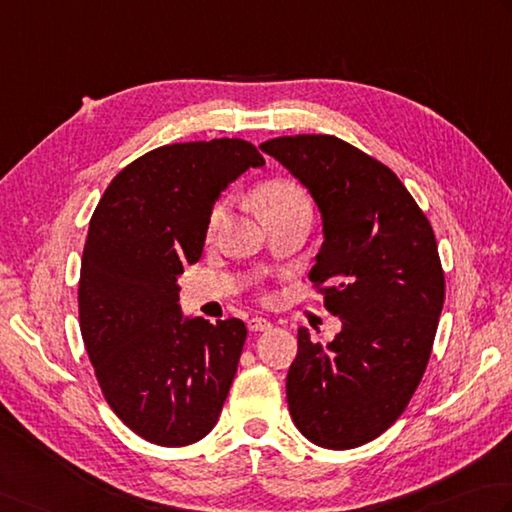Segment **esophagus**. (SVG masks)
Returning <instances> with one entry per match:
<instances>
[{"label": "esophagus", "instance_id": "obj_1", "mask_svg": "<svg viewBox=\"0 0 512 512\" xmlns=\"http://www.w3.org/2000/svg\"><path fill=\"white\" fill-rule=\"evenodd\" d=\"M248 328L253 330V333H264V330L273 328V324H270L268 319H264V317H250L248 319Z\"/></svg>", "mask_w": 512, "mask_h": 512}]
</instances>
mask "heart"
Wrapping results in <instances>:
<instances>
[{"label": "heart", "mask_w": 512, "mask_h": 512, "mask_svg": "<svg viewBox=\"0 0 512 512\" xmlns=\"http://www.w3.org/2000/svg\"><path fill=\"white\" fill-rule=\"evenodd\" d=\"M259 202H262L264 210H270V208H282L288 204L306 202V195L302 188L293 182H288V179H275V182H270L262 188V193H259ZM226 210H228V202H219L213 208V213H210V217H208V233L210 235H213L215 230L222 226Z\"/></svg>", "instance_id": "heart-1"}]
</instances>
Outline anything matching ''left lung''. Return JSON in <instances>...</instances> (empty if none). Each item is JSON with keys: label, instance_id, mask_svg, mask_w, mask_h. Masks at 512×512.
<instances>
[{"label": "left lung", "instance_id": "obj_1", "mask_svg": "<svg viewBox=\"0 0 512 512\" xmlns=\"http://www.w3.org/2000/svg\"><path fill=\"white\" fill-rule=\"evenodd\" d=\"M259 148L322 213L324 244L308 277L342 319L326 346L299 328L290 417L322 448L368 444L404 413L433 350L446 290L435 233L393 170L344 139L275 137Z\"/></svg>", "mask_w": 512, "mask_h": 512}]
</instances>
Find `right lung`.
Returning a JSON list of instances; mask_svg holds the SVG:
<instances>
[{"mask_svg":"<svg viewBox=\"0 0 512 512\" xmlns=\"http://www.w3.org/2000/svg\"><path fill=\"white\" fill-rule=\"evenodd\" d=\"M259 166L244 139L159 146L117 173L90 217L79 328L108 406L150 444H195L222 413L246 326L184 317L177 277L202 257L222 190Z\"/></svg>","mask_w":512,"mask_h":512,"instance_id":"add662e5","label":"right lung"}]
</instances>
